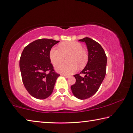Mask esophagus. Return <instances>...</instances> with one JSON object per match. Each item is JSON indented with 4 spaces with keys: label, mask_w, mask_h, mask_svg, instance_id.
I'll use <instances>...</instances> for the list:
<instances>
[{
    "label": "esophagus",
    "mask_w": 133,
    "mask_h": 133,
    "mask_svg": "<svg viewBox=\"0 0 133 133\" xmlns=\"http://www.w3.org/2000/svg\"><path fill=\"white\" fill-rule=\"evenodd\" d=\"M61 75L63 76L64 77H65L66 78H69V77H70V76H69V75H64V74H62Z\"/></svg>",
    "instance_id": "esophagus-1"
}]
</instances>
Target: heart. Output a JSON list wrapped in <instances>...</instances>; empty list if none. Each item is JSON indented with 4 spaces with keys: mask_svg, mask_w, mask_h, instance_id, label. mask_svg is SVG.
Returning a JSON list of instances; mask_svg holds the SVG:
<instances>
[{
    "mask_svg": "<svg viewBox=\"0 0 133 133\" xmlns=\"http://www.w3.org/2000/svg\"><path fill=\"white\" fill-rule=\"evenodd\" d=\"M59 48H53L50 50L49 57L51 63L56 65L67 54V59L69 61L56 65L55 68L58 72L70 75L77 70L78 67L82 69L87 64L88 55L80 43L75 41L64 42L59 45Z\"/></svg>",
    "mask_w": 133,
    "mask_h": 133,
    "instance_id": "b5f03b06",
    "label": "heart"
}]
</instances>
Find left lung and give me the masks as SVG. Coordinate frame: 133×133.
Here are the masks:
<instances>
[{
    "instance_id": "1",
    "label": "left lung",
    "mask_w": 133,
    "mask_h": 133,
    "mask_svg": "<svg viewBox=\"0 0 133 133\" xmlns=\"http://www.w3.org/2000/svg\"><path fill=\"white\" fill-rule=\"evenodd\" d=\"M85 43L89 56L88 62L80 73L74 75L76 83L71 86L76 97L84 100L93 96L100 87L106 73L107 56L102 46L89 37L79 40ZM80 74H84L82 77Z\"/></svg>"
}]
</instances>
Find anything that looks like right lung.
<instances>
[{
    "label": "right lung",
    "instance_id": "obj_1",
    "mask_svg": "<svg viewBox=\"0 0 133 133\" xmlns=\"http://www.w3.org/2000/svg\"><path fill=\"white\" fill-rule=\"evenodd\" d=\"M59 41L41 39L30 43L23 49L19 66L23 83L33 97L45 99L53 91L56 81L60 76L50 63L49 53Z\"/></svg>",
    "mask_w": 133,
    "mask_h": 133
}]
</instances>
